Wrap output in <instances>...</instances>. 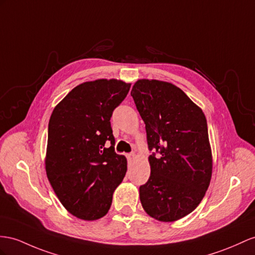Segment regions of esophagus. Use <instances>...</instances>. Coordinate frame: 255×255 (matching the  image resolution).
Masks as SVG:
<instances>
[{"label": "esophagus", "mask_w": 255, "mask_h": 255, "mask_svg": "<svg viewBox=\"0 0 255 255\" xmlns=\"http://www.w3.org/2000/svg\"><path fill=\"white\" fill-rule=\"evenodd\" d=\"M134 157H135V154L134 153L127 154V159L128 160H132V159H134Z\"/></svg>", "instance_id": "obj_1"}]
</instances>
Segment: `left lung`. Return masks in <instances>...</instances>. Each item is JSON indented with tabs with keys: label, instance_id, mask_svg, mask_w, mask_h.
<instances>
[{
	"label": "left lung",
	"instance_id": "obj_1",
	"mask_svg": "<svg viewBox=\"0 0 255 255\" xmlns=\"http://www.w3.org/2000/svg\"><path fill=\"white\" fill-rule=\"evenodd\" d=\"M131 96L145 124L151 175L140 186L145 212L173 222L195 210L210 184L212 154L202 110L171 83L139 80Z\"/></svg>",
	"mask_w": 255,
	"mask_h": 255
}]
</instances>
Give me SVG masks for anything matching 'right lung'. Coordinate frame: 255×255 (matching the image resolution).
Wrapping results in <instances>:
<instances>
[{"instance_id":"add662e5","label":"right lung","mask_w":255,"mask_h":255,"mask_svg":"<svg viewBox=\"0 0 255 255\" xmlns=\"http://www.w3.org/2000/svg\"><path fill=\"white\" fill-rule=\"evenodd\" d=\"M130 85L117 80L83 83L51 113L46 174L62 206L78 219L104 217L126 174L127 159L115 153L110 120Z\"/></svg>"}]
</instances>
